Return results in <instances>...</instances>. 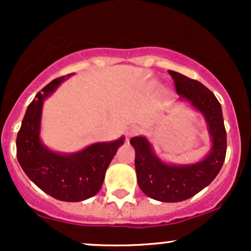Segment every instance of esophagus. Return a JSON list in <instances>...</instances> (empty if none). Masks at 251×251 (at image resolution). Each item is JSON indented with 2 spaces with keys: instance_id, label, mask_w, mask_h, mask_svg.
<instances>
[{
  "instance_id": "1",
  "label": "esophagus",
  "mask_w": 251,
  "mask_h": 251,
  "mask_svg": "<svg viewBox=\"0 0 251 251\" xmlns=\"http://www.w3.org/2000/svg\"><path fill=\"white\" fill-rule=\"evenodd\" d=\"M137 132H138V129H137V128H133V127L128 128V129H127V132H126V134H127V135H126V137H127V138H126V139H127V140L131 139V138L133 137L134 134H137Z\"/></svg>"
}]
</instances>
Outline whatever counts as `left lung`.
<instances>
[{
    "label": "left lung",
    "instance_id": "8db88e82",
    "mask_svg": "<svg viewBox=\"0 0 251 251\" xmlns=\"http://www.w3.org/2000/svg\"><path fill=\"white\" fill-rule=\"evenodd\" d=\"M174 77L178 101L188 103L203 116L210 135V150L200 160L174 164L162 159L145 135L132 138L135 151V174L139 188L150 198L177 203L194 197L215 179L223 166L226 153V132L222 106L217 98L197 80L170 71Z\"/></svg>",
    "mask_w": 251,
    "mask_h": 251
}]
</instances>
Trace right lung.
Wrapping results in <instances>:
<instances>
[{"label":"right lung","instance_id":"obj_1","mask_svg":"<svg viewBox=\"0 0 251 251\" xmlns=\"http://www.w3.org/2000/svg\"><path fill=\"white\" fill-rule=\"evenodd\" d=\"M74 73L48 83L28 106L16 138L17 160L25 174L43 192L63 201H81L101 189L106 170L124 145L125 137L91 144L71 153L54 151L41 139L43 101Z\"/></svg>","mask_w":251,"mask_h":251}]
</instances>
